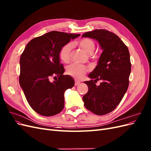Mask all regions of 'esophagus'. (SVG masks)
I'll use <instances>...</instances> for the list:
<instances>
[{
	"instance_id": "34e87169",
	"label": "esophagus",
	"mask_w": 151,
	"mask_h": 151,
	"mask_svg": "<svg viewBox=\"0 0 151 151\" xmlns=\"http://www.w3.org/2000/svg\"><path fill=\"white\" fill-rule=\"evenodd\" d=\"M81 84V82L78 81H75V86H78Z\"/></svg>"
}]
</instances>
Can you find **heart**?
Returning <instances> with one entry per match:
<instances>
[{
	"mask_svg": "<svg viewBox=\"0 0 151 151\" xmlns=\"http://www.w3.org/2000/svg\"><path fill=\"white\" fill-rule=\"evenodd\" d=\"M79 46L83 50L89 55L92 54L95 49V43L93 41L89 38H83L78 42ZM72 49V44L68 43L63 45L59 52V57L63 62L67 63L70 60V53ZM67 73L76 79H82L84 76L88 68L86 66L78 64V63H72L67 67Z\"/></svg>",
	"mask_w": 151,
	"mask_h": 151,
	"instance_id": "1",
	"label": "heart"
}]
</instances>
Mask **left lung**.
<instances>
[{"mask_svg": "<svg viewBox=\"0 0 151 151\" xmlns=\"http://www.w3.org/2000/svg\"><path fill=\"white\" fill-rule=\"evenodd\" d=\"M82 37L96 40L103 50L98 65L89 74L93 80L85 81L88 91L83 98L84 106L98 115H106L118 106L129 84L131 63L129 49L117 35L106 29L87 32Z\"/></svg>", "mask_w": 151, "mask_h": 151, "instance_id": "left-lung-1", "label": "left lung"}]
</instances>
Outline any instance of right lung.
<instances>
[{
	"label": "right lung",
	"instance_id": "1",
	"mask_svg": "<svg viewBox=\"0 0 151 151\" xmlns=\"http://www.w3.org/2000/svg\"><path fill=\"white\" fill-rule=\"evenodd\" d=\"M80 35L48 32L31 40L21 55L19 84L30 106L41 115H55L64 107V93L74 86V80L63 74L65 69L59 52L63 45ZM53 75L59 77L50 82Z\"/></svg>",
	"mask_w": 151,
	"mask_h": 151
}]
</instances>
